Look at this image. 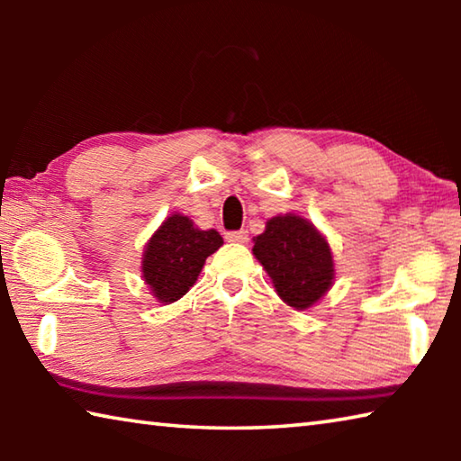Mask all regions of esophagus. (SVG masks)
<instances>
[{"label":"esophagus","mask_w":461,"mask_h":461,"mask_svg":"<svg viewBox=\"0 0 461 461\" xmlns=\"http://www.w3.org/2000/svg\"><path fill=\"white\" fill-rule=\"evenodd\" d=\"M225 240L233 241V244H246L249 238H248V231L246 230H238V231H228V233H225Z\"/></svg>","instance_id":"1"}]
</instances>
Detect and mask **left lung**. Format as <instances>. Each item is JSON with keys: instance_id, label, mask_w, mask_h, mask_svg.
Segmentation results:
<instances>
[{"instance_id": "obj_1", "label": "left lung", "mask_w": 461, "mask_h": 461, "mask_svg": "<svg viewBox=\"0 0 461 461\" xmlns=\"http://www.w3.org/2000/svg\"><path fill=\"white\" fill-rule=\"evenodd\" d=\"M254 256L275 283L280 299L307 309L333 283L331 248L313 225L299 215H278L254 240Z\"/></svg>"}]
</instances>
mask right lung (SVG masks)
Returning <instances> with one entry per match:
<instances>
[{
	"label": "right lung",
	"mask_w": 461,
	"mask_h": 461,
	"mask_svg": "<svg viewBox=\"0 0 461 461\" xmlns=\"http://www.w3.org/2000/svg\"><path fill=\"white\" fill-rule=\"evenodd\" d=\"M223 244L215 230H197L189 217L170 215L148 241L142 272L162 303H175L194 285L207 256Z\"/></svg>",
	"instance_id": "add662e5"
}]
</instances>
